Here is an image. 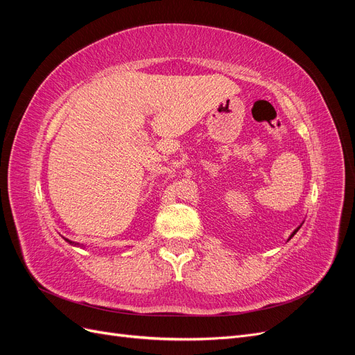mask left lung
Here are the masks:
<instances>
[{"mask_svg": "<svg viewBox=\"0 0 355 355\" xmlns=\"http://www.w3.org/2000/svg\"><path fill=\"white\" fill-rule=\"evenodd\" d=\"M297 230H299V228H297ZM297 230H296V231H295V232H293V234H292V235H290V239H292V237H293V235H295V234H296V232H297Z\"/></svg>", "mask_w": 355, "mask_h": 355, "instance_id": "obj_1", "label": "left lung"}]
</instances>
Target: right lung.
I'll use <instances>...</instances> for the list:
<instances>
[{"label": "right lung", "mask_w": 355, "mask_h": 355, "mask_svg": "<svg viewBox=\"0 0 355 355\" xmlns=\"http://www.w3.org/2000/svg\"><path fill=\"white\" fill-rule=\"evenodd\" d=\"M67 241H69V240H67ZM69 243H72V241H69Z\"/></svg>", "instance_id": "1"}]
</instances>
